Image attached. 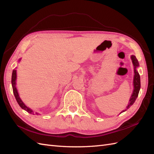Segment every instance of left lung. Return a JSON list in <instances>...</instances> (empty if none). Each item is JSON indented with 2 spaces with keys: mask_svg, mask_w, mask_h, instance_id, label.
I'll use <instances>...</instances> for the list:
<instances>
[{
  "mask_svg": "<svg viewBox=\"0 0 154 154\" xmlns=\"http://www.w3.org/2000/svg\"><path fill=\"white\" fill-rule=\"evenodd\" d=\"M132 63L134 66V89L133 91V93L132 94L131 97H130V101H129V104L127 107V109H128L130 106H131L134 103L135 101L136 100L137 97L139 94V90H140L141 88V82H140V76H139V74L137 71L136 69L139 66V62L138 60H137L136 57L135 56L132 55L131 57ZM126 110H123V112L125 111Z\"/></svg>",
  "mask_w": 154,
  "mask_h": 154,
  "instance_id": "left-lung-1",
  "label": "left lung"
}]
</instances>
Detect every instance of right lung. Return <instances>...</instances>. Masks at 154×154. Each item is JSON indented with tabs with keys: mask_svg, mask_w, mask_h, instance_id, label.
Here are the masks:
<instances>
[{
	"mask_svg": "<svg viewBox=\"0 0 154 154\" xmlns=\"http://www.w3.org/2000/svg\"><path fill=\"white\" fill-rule=\"evenodd\" d=\"M16 78H17V73H16V70L14 69L12 72V77H11V83H12V88H13V94L14 96L15 97V99L17 101V103H18V105H20V106L22 109L25 110L26 111H27V112H29V114H34L33 111H32L31 109H30L28 107L26 106L24 103H23L22 101L21 100V99L20 98L19 96H18V93L17 91V89L16 88ZM36 114V115L38 114V113H35Z\"/></svg>",
	"mask_w": 154,
	"mask_h": 154,
	"instance_id": "1",
	"label": "right lung"
}]
</instances>
